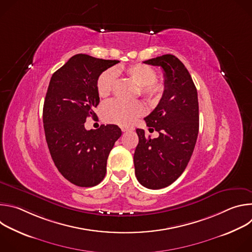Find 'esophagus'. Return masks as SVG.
I'll return each instance as SVG.
<instances>
[{"instance_id":"34e87169","label":"esophagus","mask_w":252,"mask_h":252,"mask_svg":"<svg viewBox=\"0 0 252 252\" xmlns=\"http://www.w3.org/2000/svg\"><path fill=\"white\" fill-rule=\"evenodd\" d=\"M134 129V127H132V126H122V130L125 132V131H131V130H133Z\"/></svg>"}]
</instances>
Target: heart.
Masks as SVG:
<instances>
[{"mask_svg":"<svg viewBox=\"0 0 252 252\" xmlns=\"http://www.w3.org/2000/svg\"><path fill=\"white\" fill-rule=\"evenodd\" d=\"M139 87L140 94L145 96L150 102L158 101L163 93L164 85L157 82L156 70L147 64L136 63L119 69ZM116 73L112 68L106 69L98 76L96 81V91L100 97L109 96L115 88ZM101 117L103 121L110 124L128 126L138 117L145 113V106L140 101L124 102L118 99L106 101L101 106Z\"/></svg>","mask_w":252,"mask_h":252,"instance_id":"obj_1","label":"heart"}]
</instances>
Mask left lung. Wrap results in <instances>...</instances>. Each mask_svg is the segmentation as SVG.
<instances>
[{"instance_id": "obj_1", "label": "left lung", "mask_w": 252, "mask_h": 252, "mask_svg": "<svg viewBox=\"0 0 252 252\" xmlns=\"http://www.w3.org/2000/svg\"><path fill=\"white\" fill-rule=\"evenodd\" d=\"M143 63L162 68L164 93L145 118L149 129H156L158 137H148L145 130L136 129L134 172L141 186L159 189L182 175L193 153L199 127L197 91L189 70L175 56L163 55Z\"/></svg>"}]
</instances>
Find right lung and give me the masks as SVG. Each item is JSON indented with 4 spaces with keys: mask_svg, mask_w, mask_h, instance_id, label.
Segmentation results:
<instances>
[{
    "mask_svg": "<svg viewBox=\"0 0 252 252\" xmlns=\"http://www.w3.org/2000/svg\"><path fill=\"white\" fill-rule=\"evenodd\" d=\"M118 63L78 54L50 81L43 109L46 140L59 171L78 187L91 188L102 181L107 158L122 135L116 125L85 128L87 118H95L93 110L99 102L97 78Z\"/></svg>",
    "mask_w": 252,
    "mask_h": 252,
    "instance_id": "right-lung-1",
    "label": "right lung"
}]
</instances>
